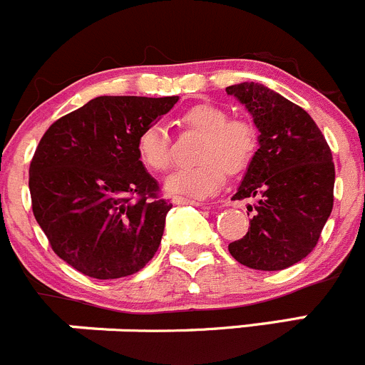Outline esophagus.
Wrapping results in <instances>:
<instances>
[{
	"instance_id": "obj_1",
	"label": "esophagus",
	"mask_w": 365,
	"mask_h": 365,
	"mask_svg": "<svg viewBox=\"0 0 365 365\" xmlns=\"http://www.w3.org/2000/svg\"><path fill=\"white\" fill-rule=\"evenodd\" d=\"M174 204H191V205H202L200 200H195V198H187V197H174L172 198Z\"/></svg>"
}]
</instances>
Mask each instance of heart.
<instances>
[{"label":"heart","instance_id":"1","mask_svg":"<svg viewBox=\"0 0 365 365\" xmlns=\"http://www.w3.org/2000/svg\"><path fill=\"white\" fill-rule=\"evenodd\" d=\"M182 128L200 133L195 158L197 163L184 165L168 175L172 193L204 197L218 190L230 174L247 170L259 149V131L247 117H229L222 106L200 103L181 115ZM136 154L147 170L167 172L174 161L167 128L160 122L145 125L136 138Z\"/></svg>","mask_w":365,"mask_h":365}]
</instances>
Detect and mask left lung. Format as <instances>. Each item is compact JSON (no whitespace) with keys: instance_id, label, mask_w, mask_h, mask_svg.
I'll return each mask as SVG.
<instances>
[{"instance_id":"8db88e82","label":"left lung","mask_w":365,"mask_h":365,"mask_svg":"<svg viewBox=\"0 0 365 365\" xmlns=\"http://www.w3.org/2000/svg\"><path fill=\"white\" fill-rule=\"evenodd\" d=\"M254 117L259 149L236 200L255 197L248 232L229 245L237 262L286 269L317 245L334 207L335 167L323 133L298 104L257 83L227 86Z\"/></svg>"}]
</instances>
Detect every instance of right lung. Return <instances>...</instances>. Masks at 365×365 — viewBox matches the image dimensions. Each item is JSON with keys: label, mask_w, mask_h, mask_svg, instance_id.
I'll use <instances>...</instances> for the list:
<instances>
[{"label": "right lung", "mask_w": 365, "mask_h": 365, "mask_svg": "<svg viewBox=\"0 0 365 365\" xmlns=\"http://www.w3.org/2000/svg\"><path fill=\"white\" fill-rule=\"evenodd\" d=\"M179 97L101 96L49 125L30 163L34 216L53 252L92 279L140 272L172 204L140 163L136 138Z\"/></svg>", "instance_id": "right-lung-1"}]
</instances>
